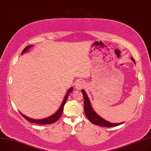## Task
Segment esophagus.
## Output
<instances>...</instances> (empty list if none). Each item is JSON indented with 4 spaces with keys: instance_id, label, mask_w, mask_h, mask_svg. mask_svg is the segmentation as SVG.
Wrapping results in <instances>:
<instances>
[{
    "instance_id": "esophagus-1",
    "label": "esophagus",
    "mask_w": 151,
    "mask_h": 151,
    "mask_svg": "<svg viewBox=\"0 0 151 151\" xmlns=\"http://www.w3.org/2000/svg\"><path fill=\"white\" fill-rule=\"evenodd\" d=\"M85 86V84L84 82L78 81L76 85V88L77 90H81V89H82V88H84Z\"/></svg>"
}]
</instances>
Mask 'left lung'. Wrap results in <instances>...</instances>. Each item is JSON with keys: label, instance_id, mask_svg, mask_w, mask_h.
Segmentation results:
<instances>
[{"label": "left lung", "instance_id": "left-lung-1", "mask_svg": "<svg viewBox=\"0 0 151 151\" xmlns=\"http://www.w3.org/2000/svg\"><path fill=\"white\" fill-rule=\"evenodd\" d=\"M131 60L134 62V63H135V61L134 59L133 58V57L131 58ZM82 93L83 94V99H84L85 113L87 118L90 120V121H91V122L94 124L98 125L100 126H103V127H115V126L121 125L124 123V122L121 123H111L101 118L93 109L89 98H88V97L86 95V93H85V91L83 90H82Z\"/></svg>", "mask_w": 151, "mask_h": 151}]
</instances>
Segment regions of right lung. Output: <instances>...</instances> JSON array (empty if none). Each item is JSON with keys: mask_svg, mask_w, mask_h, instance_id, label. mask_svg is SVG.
<instances>
[{"mask_svg": "<svg viewBox=\"0 0 151 151\" xmlns=\"http://www.w3.org/2000/svg\"><path fill=\"white\" fill-rule=\"evenodd\" d=\"M33 45L32 46H27L26 47H25L24 49V50H22V55L24 54V52L27 51L30 47H32ZM73 90V88L71 87L67 91V93L66 94L65 96V98L63 101V102H62L60 107L59 108V109L58 110V111L54 113V114H52V116L48 117V118H44V119H32V118H30L27 116H26L25 115L23 114L22 113H21L20 111V113L22 115V116L25 118L29 122H32V123H36V124H52V123H54L55 122L60 118V116H61L62 114V113H63V107H64V105L66 103V102L67 101V99L68 98V96H69V94L72 92V91Z\"/></svg>", "mask_w": 151, "mask_h": 151, "instance_id": "right-lung-1", "label": "right lung"}]
</instances>
